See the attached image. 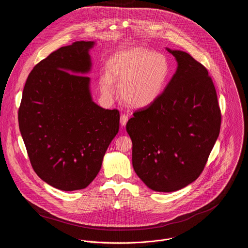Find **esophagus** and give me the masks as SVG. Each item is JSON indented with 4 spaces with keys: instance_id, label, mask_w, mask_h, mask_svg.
<instances>
[{
    "instance_id": "1",
    "label": "esophagus",
    "mask_w": 248,
    "mask_h": 248,
    "mask_svg": "<svg viewBox=\"0 0 248 248\" xmlns=\"http://www.w3.org/2000/svg\"><path fill=\"white\" fill-rule=\"evenodd\" d=\"M128 120H129V116L127 114H125V113L121 114V116H120V124L122 126H125L127 124Z\"/></svg>"
}]
</instances>
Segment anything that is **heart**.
Returning <instances> with one entry per match:
<instances>
[{"label": "heart", "instance_id": "heart-1", "mask_svg": "<svg viewBox=\"0 0 248 248\" xmlns=\"http://www.w3.org/2000/svg\"><path fill=\"white\" fill-rule=\"evenodd\" d=\"M108 72L99 80L102 94L112 99L116 93L114 81L119 85L121 99L133 108L154 104L162 94L170 73L165 55L144 48H135L113 55Z\"/></svg>", "mask_w": 248, "mask_h": 248}]
</instances>
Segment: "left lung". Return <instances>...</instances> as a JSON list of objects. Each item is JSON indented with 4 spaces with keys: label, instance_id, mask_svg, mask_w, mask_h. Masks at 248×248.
Returning a JSON list of instances; mask_svg holds the SVG:
<instances>
[{
    "label": "left lung",
    "instance_id": "obj_1",
    "mask_svg": "<svg viewBox=\"0 0 248 248\" xmlns=\"http://www.w3.org/2000/svg\"><path fill=\"white\" fill-rule=\"evenodd\" d=\"M167 50L177 62L161 96L134 112L126 129L133 142V166L157 192H174L204 169L219 135L221 114L206 68L181 50Z\"/></svg>",
    "mask_w": 248,
    "mask_h": 248
}]
</instances>
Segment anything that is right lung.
<instances>
[{
  "label": "right lung",
  "instance_id": "1",
  "mask_svg": "<svg viewBox=\"0 0 248 248\" xmlns=\"http://www.w3.org/2000/svg\"><path fill=\"white\" fill-rule=\"evenodd\" d=\"M94 42L62 46L31 71L19 108V128L33 170L54 188H86L100 171L119 130V111L96 105L90 93Z\"/></svg>",
  "mask_w": 248,
  "mask_h": 248
}]
</instances>
